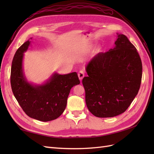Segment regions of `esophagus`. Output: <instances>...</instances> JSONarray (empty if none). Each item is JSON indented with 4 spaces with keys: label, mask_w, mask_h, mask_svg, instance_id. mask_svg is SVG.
<instances>
[{
    "label": "esophagus",
    "mask_w": 154,
    "mask_h": 154,
    "mask_svg": "<svg viewBox=\"0 0 154 154\" xmlns=\"http://www.w3.org/2000/svg\"><path fill=\"white\" fill-rule=\"evenodd\" d=\"M78 77H79V79H80V80H82V79L83 78V77H84V76H85L84 72H83V71H82V70H80V71L78 72Z\"/></svg>",
    "instance_id": "obj_1"
}]
</instances>
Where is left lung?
<instances>
[{
    "label": "left lung",
    "mask_w": 154,
    "mask_h": 154,
    "mask_svg": "<svg viewBox=\"0 0 154 154\" xmlns=\"http://www.w3.org/2000/svg\"><path fill=\"white\" fill-rule=\"evenodd\" d=\"M115 45L92 58L82 80L87 108L98 118L123 113L141 85L142 62L136 48L122 34H118Z\"/></svg>",
    "instance_id": "1"
}]
</instances>
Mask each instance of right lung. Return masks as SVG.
<instances>
[{
    "instance_id": "obj_1",
    "label": "right lung",
    "mask_w": 154,
    "mask_h": 154,
    "mask_svg": "<svg viewBox=\"0 0 154 154\" xmlns=\"http://www.w3.org/2000/svg\"><path fill=\"white\" fill-rule=\"evenodd\" d=\"M31 42L27 40L17 49L11 69V85L14 96L29 117L41 122L58 118L63 112L71 88L80 84L76 72L67 74H53L49 80L40 85L27 81L23 72L24 53Z\"/></svg>"
}]
</instances>
